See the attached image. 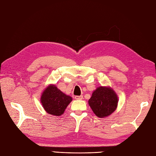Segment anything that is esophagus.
<instances>
[{"label":"esophagus","mask_w":156,"mask_h":156,"mask_svg":"<svg viewBox=\"0 0 156 156\" xmlns=\"http://www.w3.org/2000/svg\"><path fill=\"white\" fill-rule=\"evenodd\" d=\"M75 98L76 100H82L83 99V96H75Z\"/></svg>","instance_id":"34e87169"}]
</instances>
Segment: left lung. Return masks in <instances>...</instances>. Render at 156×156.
<instances>
[{"mask_svg":"<svg viewBox=\"0 0 156 156\" xmlns=\"http://www.w3.org/2000/svg\"><path fill=\"white\" fill-rule=\"evenodd\" d=\"M118 101V96L112 88L100 86L93 92L88 104L97 117L104 118L116 110Z\"/></svg>","mask_w":156,"mask_h":156,"instance_id":"1","label":"left lung"}]
</instances>
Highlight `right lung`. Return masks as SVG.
Segmentation results:
<instances>
[{"instance_id": "right-lung-1", "label": "right lung", "mask_w": 156, "mask_h": 156, "mask_svg": "<svg viewBox=\"0 0 156 156\" xmlns=\"http://www.w3.org/2000/svg\"><path fill=\"white\" fill-rule=\"evenodd\" d=\"M72 100L71 96L63 93L54 84H50L42 92L40 101L47 113L60 116Z\"/></svg>"}]
</instances>
